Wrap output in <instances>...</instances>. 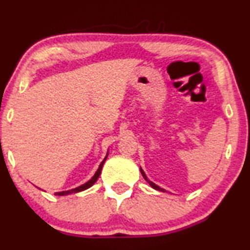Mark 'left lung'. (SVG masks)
I'll return each mask as SVG.
<instances>
[{
  "label": "left lung",
  "mask_w": 250,
  "mask_h": 250,
  "mask_svg": "<svg viewBox=\"0 0 250 250\" xmlns=\"http://www.w3.org/2000/svg\"><path fill=\"white\" fill-rule=\"evenodd\" d=\"M140 170H141V174H142V176H143V177H145V180L146 181V182H148V183L150 184V186H151V188H153V189H155V190H158V191H163V192H165V190H164V189H162V188H160V187H158V186H156V184H155V183H153V182H151V181H149V180H148V177H146V174H145V172H143V169L141 168V167H140Z\"/></svg>",
  "instance_id": "left-lung-1"
}]
</instances>
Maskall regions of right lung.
<instances>
[{"instance_id":"right-lung-1","label":"right lung","mask_w":250,"mask_h":250,"mask_svg":"<svg viewBox=\"0 0 250 250\" xmlns=\"http://www.w3.org/2000/svg\"><path fill=\"white\" fill-rule=\"evenodd\" d=\"M107 156H108V153H107ZM107 156H105V158H104V160H102L101 164H100V166H99L98 170H97V172H95V174H94V176L92 177V179H91L90 181H87L86 183L82 184L81 187L75 188V189H71V190H68V191H61V192H56L54 194H56V196H67V194H70V193L81 192V191L86 190V189H88V188H90V187L93 186V184H94L95 182H97L98 177L100 176V174H101V169H102V166H104V162H105V159H107Z\"/></svg>"}]
</instances>
